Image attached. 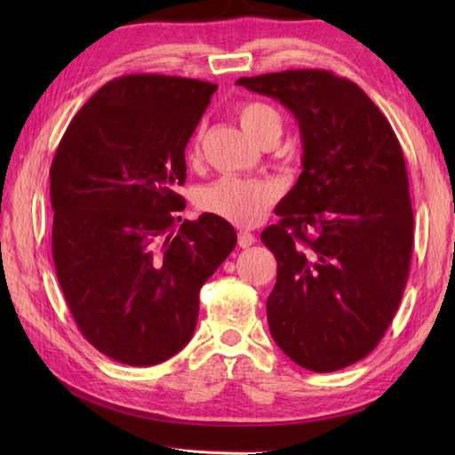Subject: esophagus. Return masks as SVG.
I'll return each instance as SVG.
<instances>
[{
	"label": "esophagus",
	"mask_w": 455,
	"mask_h": 455,
	"mask_svg": "<svg viewBox=\"0 0 455 455\" xmlns=\"http://www.w3.org/2000/svg\"><path fill=\"white\" fill-rule=\"evenodd\" d=\"M254 241H256V237L252 235V233H249V231L239 233V246H241V249H249V246L254 244Z\"/></svg>",
	"instance_id": "34e87169"
}]
</instances>
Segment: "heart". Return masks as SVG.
<instances>
[{
  "label": "heart",
  "instance_id": "b5f03b06",
  "mask_svg": "<svg viewBox=\"0 0 455 455\" xmlns=\"http://www.w3.org/2000/svg\"><path fill=\"white\" fill-rule=\"evenodd\" d=\"M237 116L244 132L258 144L269 139V136H281V117L264 102H244L239 106ZM199 140L201 136L197 134L194 144H191V159L199 156ZM277 196L279 188L271 182L254 180V178L224 176L199 191L197 206L203 212L222 218L233 226L252 228L266 218L269 206L277 199Z\"/></svg>",
  "mask_w": 455,
  "mask_h": 455
}]
</instances>
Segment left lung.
Listing matches in <instances>:
<instances>
[{"label":"left lung","mask_w":455,"mask_h":455,"mask_svg":"<svg viewBox=\"0 0 455 455\" xmlns=\"http://www.w3.org/2000/svg\"><path fill=\"white\" fill-rule=\"evenodd\" d=\"M294 114L301 174L261 231L277 258L267 323L286 356L336 371L371 353L403 299L414 212L403 148L368 94L326 70L241 77Z\"/></svg>","instance_id":"8db88e82"}]
</instances>
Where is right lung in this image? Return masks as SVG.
<instances>
[{
    "instance_id": "add662e5",
    "label": "right lung",
    "mask_w": 455,
    "mask_h": 455,
    "mask_svg": "<svg viewBox=\"0 0 455 455\" xmlns=\"http://www.w3.org/2000/svg\"><path fill=\"white\" fill-rule=\"evenodd\" d=\"M218 85L134 74L96 91L51 164L52 258L76 324L109 359L151 366L194 336L199 291L235 249L222 218L184 220V149Z\"/></svg>"
}]
</instances>
